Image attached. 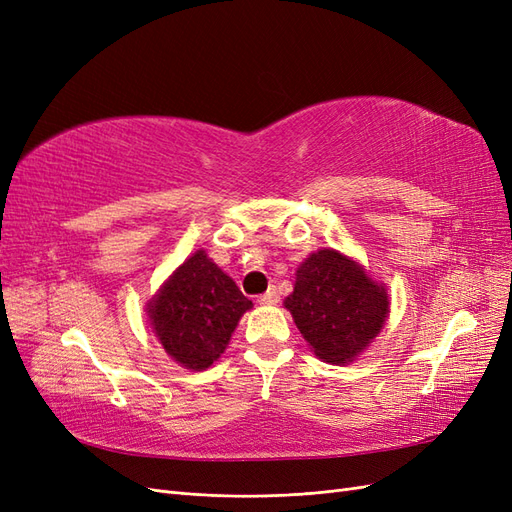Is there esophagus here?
Wrapping results in <instances>:
<instances>
[{
    "label": "esophagus",
    "instance_id": "34e87169",
    "mask_svg": "<svg viewBox=\"0 0 512 512\" xmlns=\"http://www.w3.org/2000/svg\"><path fill=\"white\" fill-rule=\"evenodd\" d=\"M277 301H280V294H277L275 288H269L265 294H260V297H258L260 305H275Z\"/></svg>",
    "mask_w": 512,
    "mask_h": 512
}]
</instances>
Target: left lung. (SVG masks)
<instances>
[{
	"mask_svg": "<svg viewBox=\"0 0 512 512\" xmlns=\"http://www.w3.org/2000/svg\"><path fill=\"white\" fill-rule=\"evenodd\" d=\"M284 307L318 359L342 365L354 361L384 327L389 294L359 262L324 247L297 269Z\"/></svg>",
	"mask_w": 512,
	"mask_h": 512,
	"instance_id": "left-lung-1",
	"label": "left lung"
}]
</instances>
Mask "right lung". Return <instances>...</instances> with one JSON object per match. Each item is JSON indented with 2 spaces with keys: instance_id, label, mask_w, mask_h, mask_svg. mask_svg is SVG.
<instances>
[{
  "instance_id": "1",
  "label": "right lung",
  "mask_w": 512,
  "mask_h": 512,
  "mask_svg": "<svg viewBox=\"0 0 512 512\" xmlns=\"http://www.w3.org/2000/svg\"><path fill=\"white\" fill-rule=\"evenodd\" d=\"M247 309L252 301L205 250H198L147 303V316L170 359L203 371L220 359Z\"/></svg>"
}]
</instances>
